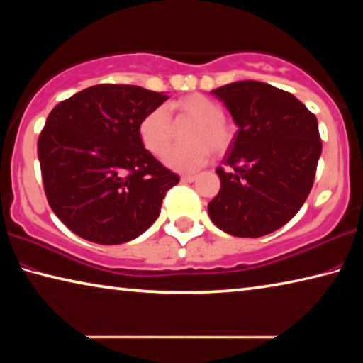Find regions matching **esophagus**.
I'll return each instance as SVG.
<instances>
[{
    "instance_id": "esophagus-1",
    "label": "esophagus",
    "mask_w": 363,
    "mask_h": 363,
    "mask_svg": "<svg viewBox=\"0 0 363 363\" xmlns=\"http://www.w3.org/2000/svg\"><path fill=\"white\" fill-rule=\"evenodd\" d=\"M181 181H182V182H194V181H195V176H194V174H184V176L181 177Z\"/></svg>"
}]
</instances>
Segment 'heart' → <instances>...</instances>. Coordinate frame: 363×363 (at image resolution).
Returning a JSON list of instances; mask_svg holds the SVG:
<instances>
[{
    "label": "heart",
    "mask_w": 363,
    "mask_h": 363,
    "mask_svg": "<svg viewBox=\"0 0 363 363\" xmlns=\"http://www.w3.org/2000/svg\"><path fill=\"white\" fill-rule=\"evenodd\" d=\"M177 121L191 119L195 124L187 134L189 145L169 147L172 139V121L168 109L157 106L148 111L139 123V137L143 147L153 155L164 153L163 163L179 172H191L208 163L213 153L221 155L233 140V124L223 116V106L202 94L187 95L169 103Z\"/></svg>",
    "instance_id": "obj_1"
}]
</instances>
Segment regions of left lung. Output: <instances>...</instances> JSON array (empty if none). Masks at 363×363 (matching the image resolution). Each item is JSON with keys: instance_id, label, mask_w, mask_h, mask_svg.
Returning a JSON list of instances; mask_svg holds the SVG:
<instances>
[{"instance_id": "obj_1", "label": "left lung", "mask_w": 363, "mask_h": 363, "mask_svg": "<svg viewBox=\"0 0 363 363\" xmlns=\"http://www.w3.org/2000/svg\"><path fill=\"white\" fill-rule=\"evenodd\" d=\"M238 125L211 221L235 238H262L296 216L313 186L321 155L318 121L289 91L258 80L211 90Z\"/></svg>"}]
</instances>
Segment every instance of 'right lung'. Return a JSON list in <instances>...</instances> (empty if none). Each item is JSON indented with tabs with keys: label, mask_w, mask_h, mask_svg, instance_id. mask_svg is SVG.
Listing matches in <instances>:
<instances>
[{
	"label": "right lung",
	"mask_w": 363,
	"mask_h": 363,
	"mask_svg": "<svg viewBox=\"0 0 363 363\" xmlns=\"http://www.w3.org/2000/svg\"><path fill=\"white\" fill-rule=\"evenodd\" d=\"M168 100L137 85H94L57 103L38 137L45 194L79 238L116 245L139 238L179 176L145 150L139 123Z\"/></svg>",
	"instance_id": "add662e5"
}]
</instances>
